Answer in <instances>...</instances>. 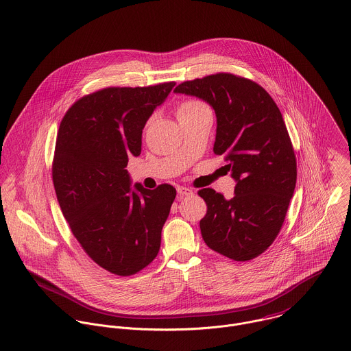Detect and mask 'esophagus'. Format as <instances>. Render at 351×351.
Wrapping results in <instances>:
<instances>
[{"mask_svg": "<svg viewBox=\"0 0 351 351\" xmlns=\"http://www.w3.org/2000/svg\"><path fill=\"white\" fill-rule=\"evenodd\" d=\"M177 193H178L180 196H189V195L193 193V191L189 189V188H185V186H178V188H177Z\"/></svg>", "mask_w": 351, "mask_h": 351, "instance_id": "34e87169", "label": "esophagus"}]
</instances>
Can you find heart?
I'll use <instances>...</instances> for the list:
<instances>
[{"label": "heart", "mask_w": 351, "mask_h": 351, "mask_svg": "<svg viewBox=\"0 0 351 351\" xmlns=\"http://www.w3.org/2000/svg\"><path fill=\"white\" fill-rule=\"evenodd\" d=\"M204 112H210L208 106L204 102H202L199 99H186L177 106L176 114L180 121V119L192 117V116H196V114H200Z\"/></svg>", "instance_id": "obj_1"}]
</instances>
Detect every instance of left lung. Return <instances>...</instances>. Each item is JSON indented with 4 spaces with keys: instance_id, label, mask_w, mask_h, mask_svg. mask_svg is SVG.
I'll return each instance as SVG.
<instances>
[{
    "instance_id": "8db88e82",
    "label": "left lung",
    "mask_w": 351,
    "mask_h": 351,
    "mask_svg": "<svg viewBox=\"0 0 351 351\" xmlns=\"http://www.w3.org/2000/svg\"><path fill=\"white\" fill-rule=\"evenodd\" d=\"M174 93L215 110L214 152L226 156L237 182L230 200L211 188L199 191L207 204L203 239L232 260H252L280 232L295 188L297 162L282 113L261 86L232 73L184 82Z\"/></svg>"
}]
</instances>
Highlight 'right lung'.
<instances>
[{
    "mask_svg": "<svg viewBox=\"0 0 351 351\" xmlns=\"http://www.w3.org/2000/svg\"><path fill=\"white\" fill-rule=\"evenodd\" d=\"M174 86L104 88L75 102L60 123L53 160L58 204L84 252L119 276L156 257L177 195L169 184L132 188L125 169L141 152L147 119Z\"/></svg>",
    "mask_w": 351,
    "mask_h": 351,
    "instance_id": "obj_1",
    "label": "right lung"
}]
</instances>
